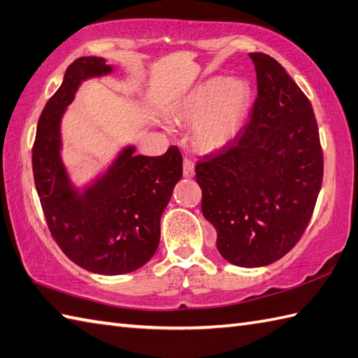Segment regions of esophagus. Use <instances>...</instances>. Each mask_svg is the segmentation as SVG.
I'll return each instance as SVG.
<instances>
[{
	"label": "esophagus",
	"instance_id": "esophagus-1",
	"mask_svg": "<svg viewBox=\"0 0 358 358\" xmlns=\"http://www.w3.org/2000/svg\"><path fill=\"white\" fill-rule=\"evenodd\" d=\"M184 176L185 178H193L194 176V164L187 157L184 159Z\"/></svg>",
	"mask_w": 358,
	"mask_h": 358
}]
</instances>
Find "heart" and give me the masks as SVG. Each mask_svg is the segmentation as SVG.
Here are the masks:
<instances>
[{"label":"heart","mask_w":358,"mask_h":358,"mask_svg":"<svg viewBox=\"0 0 358 358\" xmlns=\"http://www.w3.org/2000/svg\"><path fill=\"white\" fill-rule=\"evenodd\" d=\"M250 99L251 89L243 79L214 76L182 98L174 108V119L194 125L193 141L201 152H217L237 136Z\"/></svg>","instance_id":"1"}]
</instances>
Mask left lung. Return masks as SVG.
Masks as SVG:
<instances>
[{"label":"left lung","instance_id":"8db88e82","mask_svg":"<svg viewBox=\"0 0 358 358\" xmlns=\"http://www.w3.org/2000/svg\"><path fill=\"white\" fill-rule=\"evenodd\" d=\"M257 98L250 122L196 164L202 214L229 264L265 266L289 252L311 220L323 180L314 110L279 62L250 53Z\"/></svg>","mask_w":358,"mask_h":358}]
</instances>
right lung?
<instances>
[{
	"label": "right lung",
	"mask_w": 358,
	"mask_h": 358,
	"mask_svg": "<svg viewBox=\"0 0 358 358\" xmlns=\"http://www.w3.org/2000/svg\"><path fill=\"white\" fill-rule=\"evenodd\" d=\"M112 70L104 58L71 62L39 116L31 148L35 187L52 237L78 266L104 275L136 271L153 257L161 216L182 176L178 147L162 156H134V147H127L84 193L71 185L61 159V117L84 79Z\"/></svg>",
	"instance_id": "right-lung-1"
}]
</instances>
